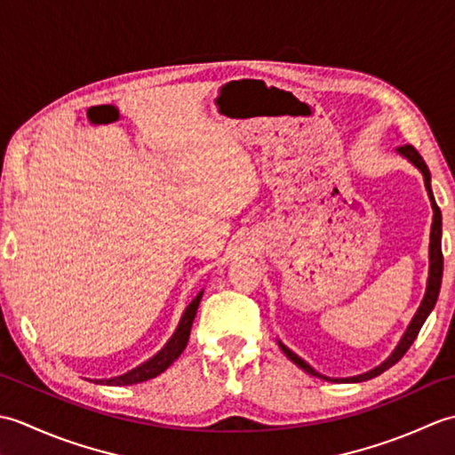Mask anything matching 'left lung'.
Listing matches in <instances>:
<instances>
[{"label": "left lung", "instance_id": "8db88e82", "mask_svg": "<svg viewBox=\"0 0 455 455\" xmlns=\"http://www.w3.org/2000/svg\"><path fill=\"white\" fill-rule=\"evenodd\" d=\"M399 154H403L404 158H409V160L414 164V166H417V168L422 172L424 186H427V189H428V196H430V201H432V209H434L432 233H430V275H428L427 295H424L422 303H420V307H419V311H417V315H414L412 323L409 324L407 332H404L403 340L399 342L397 347H395V352L387 357V360H385L379 367H375V370L367 371V373H363V375L347 377V379H332V381H336V383H338V381H340V383H342V381H347V383L367 381V379H371V377L381 375L385 370H389L391 365L397 363V362L401 360V357H403L404 354H407V350L412 346V342L417 340V336H419V332H420V328H422L424 321H427L430 311L434 308V305H436V301H438V293H440V285H442V272H443V256H442V212H440V207L436 205V201H434L432 189H430V170H428V166H427V162L422 160L419 150L414 148L412 144H403V147H399ZM279 346H282V350H283V354L289 357V360H291L293 363H297L299 367H301V370H305L307 373H311V375L321 377V379H328V377H324V375H321V373H316L311 365L305 363V362L301 360V357L295 355V354H293L291 350H289V347H285L282 342H279ZM328 381H331V379H328Z\"/></svg>", "mask_w": 455, "mask_h": 455}]
</instances>
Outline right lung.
Here are the masks:
<instances>
[{
	"label": "right lung",
	"instance_id": "add662e5",
	"mask_svg": "<svg viewBox=\"0 0 455 455\" xmlns=\"http://www.w3.org/2000/svg\"><path fill=\"white\" fill-rule=\"evenodd\" d=\"M201 297H203V291H199L197 297L193 299V301L188 305L186 313H183L181 321L178 324V331L173 332V336L170 338V342L164 346L156 355L150 357L147 363L134 367V370H131L129 373H124V375L113 377V379H95V383L132 385V383L148 381V379H152V377H156L162 371H166L168 367L178 360L180 354L186 350L188 340H189V332H191V324H193V318H196V315H197V307H199Z\"/></svg>",
	"mask_w": 455,
	"mask_h": 455
}]
</instances>
